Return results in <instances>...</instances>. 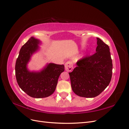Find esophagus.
<instances>
[{
	"mask_svg": "<svg viewBox=\"0 0 129 129\" xmlns=\"http://www.w3.org/2000/svg\"><path fill=\"white\" fill-rule=\"evenodd\" d=\"M65 69L66 70V71H67L68 72L71 71L73 69V64L71 61H67L66 63L65 64Z\"/></svg>",
	"mask_w": 129,
	"mask_h": 129,
	"instance_id": "obj_1",
	"label": "esophagus"
}]
</instances>
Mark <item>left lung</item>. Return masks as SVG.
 Returning a JSON list of instances; mask_svg holds the SVG:
<instances>
[{
  "label": "left lung",
  "mask_w": 129,
  "mask_h": 129,
  "mask_svg": "<svg viewBox=\"0 0 129 129\" xmlns=\"http://www.w3.org/2000/svg\"><path fill=\"white\" fill-rule=\"evenodd\" d=\"M92 56L77 62V67L69 74L71 87L78 96L93 98L101 94L111 81L112 61L109 47L99 38Z\"/></svg>",
  "instance_id": "1"
}]
</instances>
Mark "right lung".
<instances>
[{"label": "right lung", "mask_w": 129, "mask_h": 129, "mask_svg": "<svg viewBox=\"0 0 129 129\" xmlns=\"http://www.w3.org/2000/svg\"><path fill=\"white\" fill-rule=\"evenodd\" d=\"M42 42L32 37L21 47L16 62V77L18 85L30 97L50 96L56 90L58 79L64 71V65L47 63L39 71H31L28 64L33 55L40 50Z\"/></svg>", "instance_id": "right-lung-1"}]
</instances>
